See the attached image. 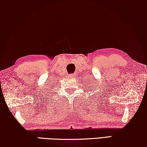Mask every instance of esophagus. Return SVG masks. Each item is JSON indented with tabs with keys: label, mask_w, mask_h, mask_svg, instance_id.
<instances>
[{
	"label": "esophagus",
	"mask_w": 147,
	"mask_h": 147,
	"mask_svg": "<svg viewBox=\"0 0 147 147\" xmlns=\"http://www.w3.org/2000/svg\"><path fill=\"white\" fill-rule=\"evenodd\" d=\"M74 76H75V75H74V74H69V78H74Z\"/></svg>",
	"instance_id": "1"
}]
</instances>
